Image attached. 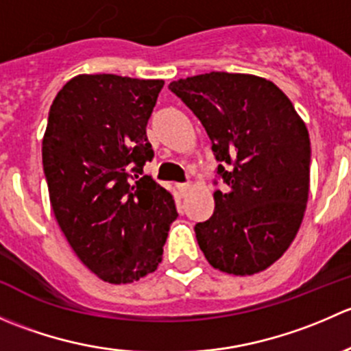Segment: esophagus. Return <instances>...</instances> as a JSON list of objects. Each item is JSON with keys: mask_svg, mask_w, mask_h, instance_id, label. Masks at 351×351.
<instances>
[{"mask_svg": "<svg viewBox=\"0 0 351 351\" xmlns=\"http://www.w3.org/2000/svg\"><path fill=\"white\" fill-rule=\"evenodd\" d=\"M190 189H192V185H190V183H180L178 185V192L182 193V195H186V193L190 192Z\"/></svg>", "mask_w": 351, "mask_h": 351, "instance_id": "obj_1", "label": "esophagus"}]
</instances>
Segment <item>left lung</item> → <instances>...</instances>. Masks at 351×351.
<instances>
[{"label": "left lung", "instance_id": "8db88e82", "mask_svg": "<svg viewBox=\"0 0 351 351\" xmlns=\"http://www.w3.org/2000/svg\"><path fill=\"white\" fill-rule=\"evenodd\" d=\"M168 88L202 122L226 183L214 192L212 217L195 224L198 246L226 274L263 271L285 253L306 212V123L277 84L253 74L212 71Z\"/></svg>", "mask_w": 351, "mask_h": 351}]
</instances>
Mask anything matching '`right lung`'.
Segmentation results:
<instances>
[{"mask_svg":"<svg viewBox=\"0 0 351 351\" xmlns=\"http://www.w3.org/2000/svg\"><path fill=\"white\" fill-rule=\"evenodd\" d=\"M165 81L80 74L49 110L42 165L67 243L97 277L130 284L162 260L173 195L143 175L147 120Z\"/></svg>","mask_w":351,"mask_h":351,"instance_id":"1","label":"right lung"}]
</instances>
